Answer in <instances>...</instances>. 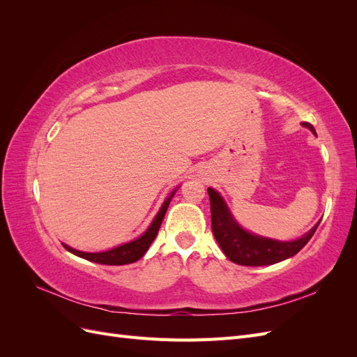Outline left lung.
<instances>
[{
    "label": "left lung",
    "instance_id": "1",
    "mask_svg": "<svg viewBox=\"0 0 357 357\" xmlns=\"http://www.w3.org/2000/svg\"><path fill=\"white\" fill-rule=\"evenodd\" d=\"M302 126L308 128L312 134L316 129L308 122H302ZM210 207H211V229L215 241L226 257L234 264L244 266H264L282 262L284 259L295 256L304 247L311 236L314 235L319 223L308 231L304 236L294 241H277L265 236H259L245 231L232 218L229 208L226 207L220 193L208 188Z\"/></svg>",
    "mask_w": 357,
    "mask_h": 357
}]
</instances>
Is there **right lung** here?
Wrapping results in <instances>:
<instances>
[{
    "instance_id": "add662e5",
    "label": "right lung",
    "mask_w": 357,
    "mask_h": 357,
    "mask_svg": "<svg viewBox=\"0 0 357 357\" xmlns=\"http://www.w3.org/2000/svg\"><path fill=\"white\" fill-rule=\"evenodd\" d=\"M176 190L177 189L172 190L169 193V197L164 201V204H162L160 210L155 215L153 222L150 223L149 229L142 236H138V238L134 240V241H129L126 244H122V245H119V247L110 248V250L100 252V253H86V252L75 250V248H71L67 244H62V245L66 247L70 253L79 256V257H83V259H86V261L95 262V264H101V265H126V264L137 262L139 257L144 256V253L149 250L150 244H152L153 240L156 238L158 231L160 228V223H162V220H164V215H165V213L168 210L169 201L172 199V197H174Z\"/></svg>"
}]
</instances>
